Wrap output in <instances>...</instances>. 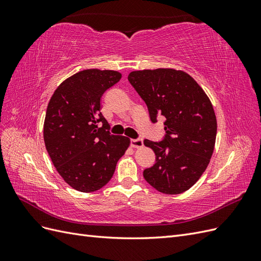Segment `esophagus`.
Here are the masks:
<instances>
[{"label": "esophagus", "mask_w": 261, "mask_h": 261, "mask_svg": "<svg viewBox=\"0 0 261 261\" xmlns=\"http://www.w3.org/2000/svg\"><path fill=\"white\" fill-rule=\"evenodd\" d=\"M130 145L133 148H141L144 146V141L143 139H132Z\"/></svg>", "instance_id": "1"}]
</instances>
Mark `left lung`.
<instances>
[{"mask_svg": "<svg viewBox=\"0 0 261 261\" xmlns=\"http://www.w3.org/2000/svg\"><path fill=\"white\" fill-rule=\"evenodd\" d=\"M128 81L148 107L150 120L163 115L164 139H145L155 153L153 167L144 177L158 192H186L206 171L215 150L217 117L206 92L184 70L156 68L134 70Z\"/></svg>", "mask_w": 261, "mask_h": 261, "instance_id": "left-lung-1", "label": "left lung"}]
</instances>
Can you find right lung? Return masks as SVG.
<instances>
[{
  "instance_id": "add662e5",
  "label": "right lung",
  "mask_w": 261,
  "mask_h": 261,
  "mask_svg": "<svg viewBox=\"0 0 261 261\" xmlns=\"http://www.w3.org/2000/svg\"><path fill=\"white\" fill-rule=\"evenodd\" d=\"M116 70H81L54 91L46 109L43 139L52 163L78 192H96L112 178L117 161L130 145L110 134L101 113V97L120 82Z\"/></svg>"
}]
</instances>
